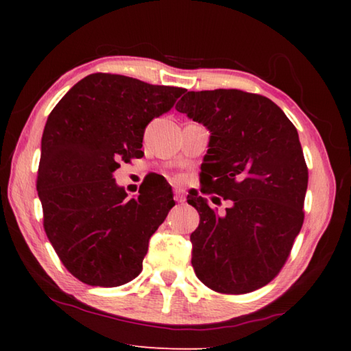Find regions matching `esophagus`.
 <instances>
[{
	"instance_id": "34e87169",
	"label": "esophagus",
	"mask_w": 351,
	"mask_h": 351,
	"mask_svg": "<svg viewBox=\"0 0 351 351\" xmlns=\"http://www.w3.org/2000/svg\"><path fill=\"white\" fill-rule=\"evenodd\" d=\"M173 197H175V201H178V203H184V201H186V190L181 189V187H175L173 189Z\"/></svg>"
}]
</instances>
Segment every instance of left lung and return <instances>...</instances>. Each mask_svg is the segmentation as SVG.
Wrapping results in <instances>:
<instances>
[{"label": "left lung", "mask_w": 351, "mask_h": 351, "mask_svg": "<svg viewBox=\"0 0 351 351\" xmlns=\"http://www.w3.org/2000/svg\"><path fill=\"white\" fill-rule=\"evenodd\" d=\"M176 110L210 132L201 192L229 199L218 213L197 190L187 195L199 213L195 274L223 294L265 287L304 224L308 169L297 130L272 100L240 90L184 91Z\"/></svg>", "instance_id": "obj_1"}]
</instances>
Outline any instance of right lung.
Returning <instances> with one entry per match:
<instances>
[{"label":"right lung","instance_id":"obj_1","mask_svg":"<svg viewBox=\"0 0 351 351\" xmlns=\"http://www.w3.org/2000/svg\"><path fill=\"white\" fill-rule=\"evenodd\" d=\"M184 88L90 74L51 111L41 138L37 190L47 239L71 274L91 287L138 277L148 240L175 206L167 181L142 182L127 198L112 173L142 158L145 127Z\"/></svg>","mask_w":351,"mask_h":351}]
</instances>
